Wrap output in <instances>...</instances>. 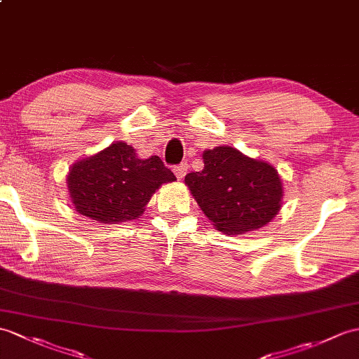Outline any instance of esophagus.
I'll return each instance as SVG.
<instances>
[{"label":"esophagus","instance_id":"34e87169","mask_svg":"<svg viewBox=\"0 0 359 359\" xmlns=\"http://www.w3.org/2000/svg\"><path fill=\"white\" fill-rule=\"evenodd\" d=\"M188 168H189L188 163L183 162V163L177 165V166H174V174H176V177L180 180V179L185 177V174L188 172Z\"/></svg>","mask_w":359,"mask_h":359}]
</instances>
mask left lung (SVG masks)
Masks as SVG:
<instances>
[{
  "instance_id": "8db88e82",
  "label": "left lung",
  "mask_w": 359,
  "mask_h": 359,
  "mask_svg": "<svg viewBox=\"0 0 359 359\" xmlns=\"http://www.w3.org/2000/svg\"><path fill=\"white\" fill-rule=\"evenodd\" d=\"M203 170L189 172L185 185L214 228L241 236L266 226L283 205V180L269 162L228 145L205 149Z\"/></svg>"
}]
</instances>
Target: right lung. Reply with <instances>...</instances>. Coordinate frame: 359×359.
Here are the masks:
<instances>
[{
  "mask_svg": "<svg viewBox=\"0 0 359 359\" xmlns=\"http://www.w3.org/2000/svg\"><path fill=\"white\" fill-rule=\"evenodd\" d=\"M176 176L159 156L139 159L125 142L74 162L67 174V188L76 212L104 224L139 219L149 198Z\"/></svg>",
  "mask_w": 359,
  "mask_h": 359,
  "instance_id": "1",
  "label": "right lung"
}]
</instances>
